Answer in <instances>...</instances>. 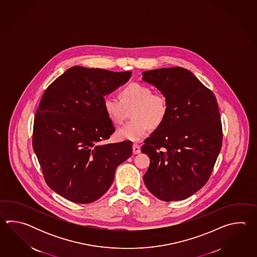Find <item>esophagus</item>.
<instances>
[{
  "instance_id": "1",
  "label": "esophagus",
  "mask_w": 257,
  "mask_h": 257,
  "mask_svg": "<svg viewBox=\"0 0 257 257\" xmlns=\"http://www.w3.org/2000/svg\"><path fill=\"white\" fill-rule=\"evenodd\" d=\"M132 150H133V153L134 154H139V153H141V147L138 144H133Z\"/></svg>"
}]
</instances>
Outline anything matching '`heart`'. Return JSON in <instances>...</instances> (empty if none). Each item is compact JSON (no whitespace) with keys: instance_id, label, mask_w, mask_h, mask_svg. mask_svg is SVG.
Masks as SVG:
<instances>
[{"instance_id":"obj_1","label":"heart","mask_w":257,"mask_h":257,"mask_svg":"<svg viewBox=\"0 0 257 257\" xmlns=\"http://www.w3.org/2000/svg\"><path fill=\"white\" fill-rule=\"evenodd\" d=\"M118 99L105 97L104 113L114 125H121L131 112V121L117 131L122 141L140 142L150 128L162 126L168 114V101L164 93L153 92L139 82H130L118 91Z\"/></svg>"}]
</instances>
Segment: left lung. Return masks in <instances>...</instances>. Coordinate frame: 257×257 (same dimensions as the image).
Listing matches in <instances>:
<instances>
[{
  "label": "left lung",
  "mask_w": 257,
  "mask_h": 257,
  "mask_svg": "<svg viewBox=\"0 0 257 257\" xmlns=\"http://www.w3.org/2000/svg\"><path fill=\"white\" fill-rule=\"evenodd\" d=\"M142 74V80L168 101L166 119L142 147L151 159L144 183L163 201L186 199L206 185L221 149L217 99L185 68H162Z\"/></svg>",
  "instance_id": "left-lung-1"
}]
</instances>
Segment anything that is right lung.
Returning a JSON list of instances; mask_svg holds the SVG:
<instances>
[{"instance_id":"add662e5","label":"right lung","mask_w":257,"mask_h":257,"mask_svg":"<svg viewBox=\"0 0 257 257\" xmlns=\"http://www.w3.org/2000/svg\"><path fill=\"white\" fill-rule=\"evenodd\" d=\"M131 71L71 67L46 89L35 115L34 152L47 185L78 204L93 202L112 185L116 167L132 154L130 141L104 144L115 132L104 95Z\"/></svg>"}]
</instances>
